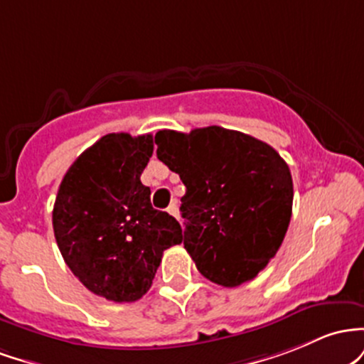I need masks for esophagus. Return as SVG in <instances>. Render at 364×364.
<instances>
[{
    "instance_id": "34e87169",
    "label": "esophagus",
    "mask_w": 364,
    "mask_h": 364,
    "mask_svg": "<svg viewBox=\"0 0 364 364\" xmlns=\"http://www.w3.org/2000/svg\"><path fill=\"white\" fill-rule=\"evenodd\" d=\"M166 211H168V213H170L171 216H175V218H178V206H177V201H171L170 206L166 208Z\"/></svg>"
}]
</instances>
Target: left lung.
<instances>
[{
	"instance_id": "8db88e82",
	"label": "left lung",
	"mask_w": 364,
	"mask_h": 364,
	"mask_svg": "<svg viewBox=\"0 0 364 364\" xmlns=\"http://www.w3.org/2000/svg\"><path fill=\"white\" fill-rule=\"evenodd\" d=\"M158 160L178 173L183 247L223 287L252 280L277 255L292 215V175L272 146L223 127L160 130Z\"/></svg>"
}]
</instances>
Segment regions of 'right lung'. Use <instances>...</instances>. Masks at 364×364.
<instances>
[{"instance_id": "add662e5", "label": "right lung", "mask_w": 364, "mask_h": 364, "mask_svg": "<svg viewBox=\"0 0 364 364\" xmlns=\"http://www.w3.org/2000/svg\"><path fill=\"white\" fill-rule=\"evenodd\" d=\"M153 136L106 134L72 163L53 208L65 263L89 291L132 303L149 291L165 249L182 242L181 223L151 206L141 173Z\"/></svg>"}]
</instances>
